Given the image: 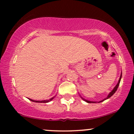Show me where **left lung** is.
Masks as SVG:
<instances>
[{"label": "left lung", "instance_id": "1", "mask_svg": "<svg viewBox=\"0 0 134 134\" xmlns=\"http://www.w3.org/2000/svg\"><path fill=\"white\" fill-rule=\"evenodd\" d=\"M121 74H122L121 73V75H120V77L119 81H118V83H117V84H116V85L115 86V87H114V88H113V90H112L110 92V93H109V94L108 95V96L107 97V98H104V99H103V100H101V101H99V102H98V103H101V102H102V101H104V100H106V99H108L109 98H110V97H111V96H113V95L114 94L115 92H116V91L117 90V89H118V86H119L120 82V80H121ZM81 98H82V99H83V100L85 101L86 102L89 103H96V101H91L86 100V99H84V98H82V97H81Z\"/></svg>", "mask_w": 134, "mask_h": 134}]
</instances>
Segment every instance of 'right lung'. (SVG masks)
Instances as JSON below:
<instances>
[{"mask_svg":"<svg viewBox=\"0 0 134 134\" xmlns=\"http://www.w3.org/2000/svg\"><path fill=\"white\" fill-rule=\"evenodd\" d=\"M54 98H55V96L53 97V98H50V99H49L48 100L47 99V100H43V101H35V100H33V99H29L31 101H33V102H36V103H48V102H50V101H52Z\"/></svg>","mask_w":134,"mask_h":134,"instance_id":"obj_1","label":"right lung"}]
</instances>
